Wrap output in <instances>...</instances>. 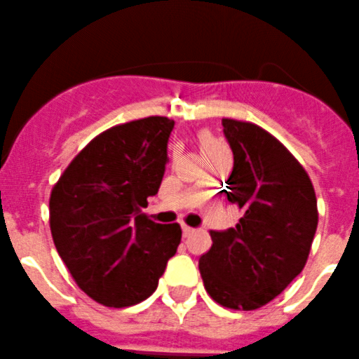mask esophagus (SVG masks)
I'll use <instances>...</instances> for the list:
<instances>
[{
    "mask_svg": "<svg viewBox=\"0 0 359 359\" xmlns=\"http://www.w3.org/2000/svg\"><path fill=\"white\" fill-rule=\"evenodd\" d=\"M182 229H183V236H185V238H189L190 234L194 233V229H192V227H189V225H183Z\"/></svg>",
    "mask_w": 359,
    "mask_h": 359,
    "instance_id": "obj_1",
    "label": "esophagus"
}]
</instances>
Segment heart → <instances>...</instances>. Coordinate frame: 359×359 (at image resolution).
Returning a JSON list of instances; mask_svg holds the SVG:
<instances>
[{
	"label": "heart",
	"mask_w": 359,
	"mask_h": 359,
	"mask_svg": "<svg viewBox=\"0 0 359 359\" xmlns=\"http://www.w3.org/2000/svg\"><path fill=\"white\" fill-rule=\"evenodd\" d=\"M218 144H220V142H218L211 134H208V132H203V134H201V146H203V151H206V149H211V148H217Z\"/></svg>",
	"instance_id": "heart-1"
}]
</instances>
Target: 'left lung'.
Returning a JSON list of instances; mask_svg holds the SVG:
<instances>
[{
	"instance_id": "1",
	"label": "left lung",
	"mask_w": 359,
	"mask_h": 359,
	"mask_svg": "<svg viewBox=\"0 0 359 359\" xmlns=\"http://www.w3.org/2000/svg\"><path fill=\"white\" fill-rule=\"evenodd\" d=\"M233 149L229 203L243 217L227 231H211L199 259L208 294L222 306L255 310L302 273L317 229V199L302 163L278 139L247 121L222 119Z\"/></svg>"
}]
</instances>
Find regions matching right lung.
<instances>
[{
    "mask_svg": "<svg viewBox=\"0 0 359 359\" xmlns=\"http://www.w3.org/2000/svg\"><path fill=\"white\" fill-rule=\"evenodd\" d=\"M172 128L163 116L112 126L72 160L50 192L57 254L100 305L149 298L182 241L180 225L155 224L141 211L160 189Z\"/></svg>",
    "mask_w": 359,
    "mask_h": 359,
    "instance_id": "1",
    "label": "right lung"
}]
</instances>
